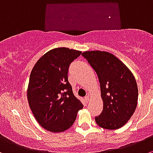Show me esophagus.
Returning a JSON list of instances; mask_svg holds the SVG:
<instances>
[{
  "mask_svg": "<svg viewBox=\"0 0 153 153\" xmlns=\"http://www.w3.org/2000/svg\"><path fill=\"white\" fill-rule=\"evenodd\" d=\"M85 101L86 103H88V101H89V96H85Z\"/></svg>",
  "mask_w": 153,
  "mask_h": 153,
  "instance_id": "obj_1",
  "label": "esophagus"
}]
</instances>
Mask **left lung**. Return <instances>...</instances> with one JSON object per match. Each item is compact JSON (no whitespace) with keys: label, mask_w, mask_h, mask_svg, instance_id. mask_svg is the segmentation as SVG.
<instances>
[{"label":"left lung","mask_w":153,"mask_h":153,"mask_svg":"<svg viewBox=\"0 0 153 153\" xmlns=\"http://www.w3.org/2000/svg\"><path fill=\"white\" fill-rule=\"evenodd\" d=\"M82 56L97 74L101 86L103 110L95 117L100 127L120 128L136 110L138 88L130 70L114 55L103 51H86Z\"/></svg>","instance_id":"left-lung-1"}]
</instances>
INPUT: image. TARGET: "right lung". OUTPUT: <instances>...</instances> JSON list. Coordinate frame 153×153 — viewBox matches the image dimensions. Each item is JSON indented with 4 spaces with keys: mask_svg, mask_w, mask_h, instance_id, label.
<instances>
[{
    "mask_svg": "<svg viewBox=\"0 0 153 153\" xmlns=\"http://www.w3.org/2000/svg\"><path fill=\"white\" fill-rule=\"evenodd\" d=\"M80 51L56 48L44 54L30 72L27 97L37 123L53 133L71 128L82 103L74 96L68 82L69 66Z\"/></svg>",
    "mask_w": 153,
    "mask_h": 153,
    "instance_id": "add662e5",
    "label": "right lung"
}]
</instances>
